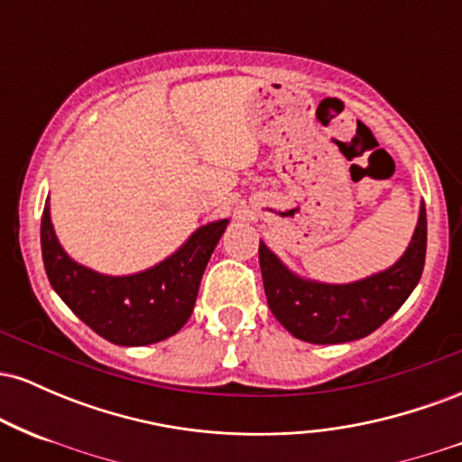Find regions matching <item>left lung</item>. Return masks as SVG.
<instances>
[{
	"label": "left lung",
	"mask_w": 462,
	"mask_h": 462,
	"mask_svg": "<svg viewBox=\"0 0 462 462\" xmlns=\"http://www.w3.org/2000/svg\"><path fill=\"white\" fill-rule=\"evenodd\" d=\"M426 206L421 204L415 235L404 256L386 272L352 284L300 278L261 241L258 261L269 309L295 338L317 346L367 337L397 312L417 286L426 263Z\"/></svg>",
	"instance_id": "obj_1"
}]
</instances>
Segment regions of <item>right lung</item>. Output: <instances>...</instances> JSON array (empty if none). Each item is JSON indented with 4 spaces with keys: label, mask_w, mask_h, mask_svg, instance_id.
Listing matches in <instances>:
<instances>
[{
    "label": "right lung",
    "mask_w": 462,
    "mask_h": 462,
    "mask_svg": "<svg viewBox=\"0 0 462 462\" xmlns=\"http://www.w3.org/2000/svg\"><path fill=\"white\" fill-rule=\"evenodd\" d=\"M226 226L227 219L201 226L173 256L147 272L104 275L67 256L45 204L41 249L50 284L91 330L115 346H150L173 337L189 321L201 275Z\"/></svg>",
    "instance_id": "right-lung-1"
}]
</instances>
